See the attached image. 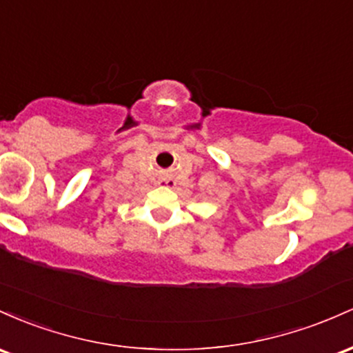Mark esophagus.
Wrapping results in <instances>:
<instances>
[{
  "mask_svg": "<svg viewBox=\"0 0 353 353\" xmlns=\"http://www.w3.org/2000/svg\"><path fill=\"white\" fill-rule=\"evenodd\" d=\"M165 185H166V187H172L173 181H172V180H166V181H165Z\"/></svg>",
  "mask_w": 353,
  "mask_h": 353,
  "instance_id": "1",
  "label": "esophagus"
}]
</instances>
